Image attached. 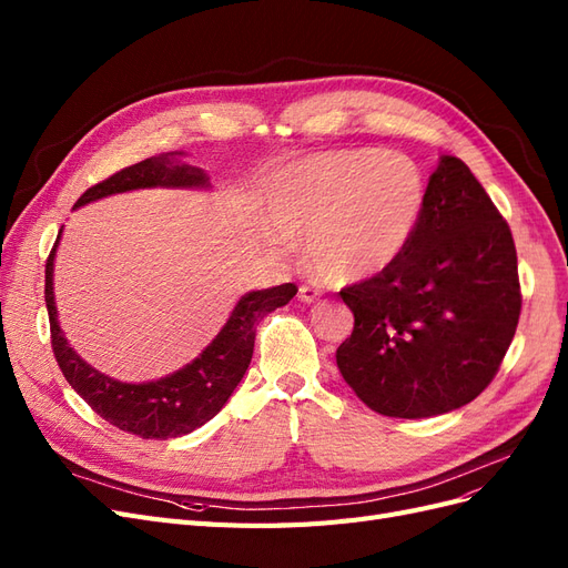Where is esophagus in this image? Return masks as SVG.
Wrapping results in <instances>:
<instances>
[{
  "mask_svg": "<svg viewBox=\"0 0 568 568\" xmlns=\"http://www.w3.org/2000/svg\"><path fill=\"white\" fill-rule=\"evenodd\" d=\"M298 298H301L303 303H315V301L320 298V288H315V286H307V284H303V286L298 288Z\"/></svg>",
  "mask_w": 568,
  "mask_h": 568,
  "instance_id": "1",
  "label": "esophagus"
}]
</instances>
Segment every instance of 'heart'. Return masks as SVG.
<instances>
[{"label": "heart", "mask_w": 568, "mask_h": 568, "mask_svg": "<svg viewBox=\"0 0 568 568\" xmlns=\"http://www.w3.org/2000/svg\"><path fill=\"white\" fill-rule=\"evenodd\" d=\"M417 163L395 151L353 149L301 159L274 173L263 213L270 242L305 236V257L326 280H365L398 261L424 213Z\"/></svg>", "instance_id": "b5f03b06"}]
</instances>
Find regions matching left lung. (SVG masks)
Returning a JSON list of instances; mask_svg holds the SVG:
<instances>
[{"mask_svg": "<svg viewBox=\"0 0 568 568\" xmlns=\"http://www.w3.org/2000/svg\"><path fill=\"white\" fill-rule=\"evenodd\" d=\"M355 326L343 379L386 417H436L493 382L517 332L521 286L507 220L467 163L443 156L398 261L341 288Z\"/></svg>", "mask_w": 568, "mask_h": 568, "instance_id": "obj_1", "label": "left lung"}]
</instances>
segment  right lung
<instances>
[{
    "label": "right lung",
    "mask_w": 568,
    "mask_h": 568,
    "mask_svg": "<svg viewBox=\"0 0 568 568\" xmlns=\"http://www.w3.org/2000/svg\"><path fill=\"white\" fill-rule=\"evenodd\" d=\"M182 153H159L142 163L123 168L109 180L90 186L78 201L80 205L104 199L111 194L132 192V189L151 186H180V189H201L209 186V178L201 168L180 163ZM61 232L57 236V244ZM57 244L47 257L44 270V301L49 313L51 329V351L65 376V382L80 393L99 417L118 426L120 432L134 434L140 438L168 440L192 434L194 428L213 419L217 412L230 400V395L244 379V374L253 357L255 326L267 313L286 305L296 296V284H282L239 298L234 311L222 326L220 334L209 343L196 359L182 369L163 376L159 382L146 384H125L115 382L111 376L90 367L84 359L68 346L57 320L54 303V255Z\"/></svg>",
    "instance_id": "right-lung-1"
}]
</instances>
